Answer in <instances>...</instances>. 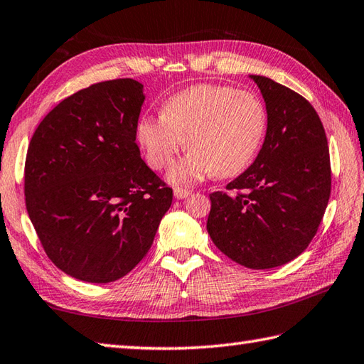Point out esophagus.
Segmentation results:
<instances>
[{
  "label": "esophagus",
  "instance_id": "34e87169",
  "mask_svg": "<svg viewBox=\"0 0 364 364\" xmlns=\"http://www.w3.org/2000/svg\"><path fill=\"white\" fill-rule=\"evenodd\" d=\"M191 194V191L183 189V188H175L173 189V196L175 198H186Z\"/></svg>",
  "mask_w": 364,
  "mask_h": 364
}]
</instances>
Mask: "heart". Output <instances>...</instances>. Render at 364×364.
Instances as JSON below:
<instances>
[{"label":"heart","instance_id":"obj_1","mask_svg":"<svg viewBox=\"0 0 364 364\" xmlns=\"http://www.w3.org/2000/svg\"><path fill=\"white\" fill-rule=\"evenodd\" d=\"M265 105L249 91L229 85H196L176 92L162 115L145 117L137 139L149 166L168 167L181 149L192 151L170 168L176 184H191L215 173L235 176L252 162L267 134Z\"/></svg>","mask_w":364,"mask_h":364}]
</instances>
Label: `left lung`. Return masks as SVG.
Listing matches in <instances>:
<instances>
[{
  "mask_svg": "<svg viewBox=\"0 0 364 364\" xmlns=\"http://www.w3.org/2000/svg\"><path fill=\"white\" fill-rule=\"evenodd\" d=\"M267 105L265 141L246 172L210 194L206 230L227 257L246 268L281 267L317 233L331 192L322 121L303 96L251 75Z\"/></svg>",
  "mask_w": 364,
  "mask_h": 364,
  "instance_id": "obj_1",
  "label": "left lung"
}]
</instances>
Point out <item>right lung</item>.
Returning <instances> with one entry per match:
<instances>
[{
    "label": "right lung",
    "mask_w": 364,
    "mask_h": 364,
    "mask_svg": "<svg viewBox=\"0 0 364 364\" xmlns=\"http://www.w3.org/2000/svg\"><path fill=\"white\" fill-rule=\"evenodd\" d=\"M144 101L132 78L95 83L48 112L28 146V216L47 257L75 279L126 276L172 205L135 144Z\"/></svg>",
    "instance_id": "1"
}]
</instances>
